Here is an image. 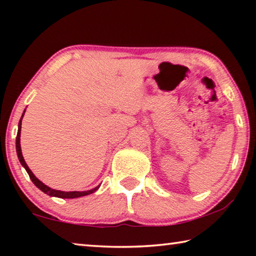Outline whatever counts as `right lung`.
Segmentation results:
<instances>
[{"label": "right lung", "mask_w": 256, "mask_h": 256, "mask_svg": "<svg viewBox=\"0 0 256 256\" xmlns=\"http://www.w3.org/2000/svg\"><path fill=\"white\" fill-rule=\"evenodd\" d=\"M26 112V110H24ZM24 112L22 116H21V120L19 122V128H18V134H16V154H18V158H19V162L20 164H22L24 167V170H27L28 175L30 177V180H32V183L37 186L38 188H40L42 192L46 193L47 196H56V198H80V196H88V194H92L94 192H96V190L99 188V186L97 188H94L92 190H84V192H78V190H73V192H63V190H53L48 188V186L45 185L42 182H40V180L37 178L36 176L32 174V172L29 170L28 164H26L24 159V156L22 152H21V146H20V133H21V120H22V118L24 115Z\"/></svg>", "instance_id": "obj_1"}]
</instances>
